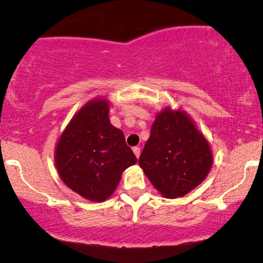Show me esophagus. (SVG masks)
Masks as SVG:
<instances>
[{"label": "esophagus", "mask_w": 263, "mask_h": 263, "mask_svg": "<svg viewBox=\"0 0 263 263\" xmlns=\"http://www.w3.org/2000/svg\"><path fill=\"white\" fill-rule=\"evenodd\" d=\"M132 151H134L135 156L138 158V157H140V155H141V148H140V147H134V149H132Z\"/></svg>", "instance_id": "1"}]
</instances>
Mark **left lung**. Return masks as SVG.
I'll return each instance as SVG.
<instances>
[{"label":"left lung","mask_w":263,"mask_h":263,"mask_svg":"<svg viewBox=\"0 0 263 263\" xmlns=\"http://www.w3.org/2000/svg\"><path fill=\"white\" fill-rule=\"evenodd\" d=\"M213 161L209 142L192 117L167 106L156 115L138 163L162 197L176 199L203 182Z\"/></svg>","instance_id":"1"}]
</instances>
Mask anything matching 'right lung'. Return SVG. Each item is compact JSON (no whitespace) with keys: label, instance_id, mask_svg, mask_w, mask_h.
I'll use <instances>...</instances> for the list:
<instances>
[{"label":"right lung","instance_id":"add662e5","mask_svg":"<svg viewBox=\"0 0 263 263\" xmlns=\"http://www.w3.org/2000/svg\"><path fill=\"white\" fill-rule=\"evenodd\" d=\"M105 98L87 101L71 117L57 142L54 162L68 188L90 201H105L122 172L137 162L121 129L111 125Z\"/></svg>","mask_w":263,"mask_h":263}]
</instances>
